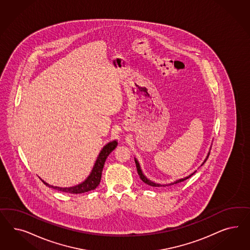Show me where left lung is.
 I'll return each mask as SVG.
<instances>
[{
	"mask_svg": "<svg viewBox=\"0 0 250 250\" xmlns=\"http://www.w3.org/2000/svg\"><path fill=\"white\" fill-rule=\"evenodd\" d=\"M212 147V146H211ZM211 147H210V150H211ZM209 155H210V151L208 152V154H207V156H206V158H205V160H204V162L202 163V165L201 166H203L204 164L205 163V161L207 160L208 159V157H209ZM135 162H136V169H137V173L139 175V177H140V179L145 182V183H146L147 185H150V186H153V187H161V186H163V187H165V186H168V185H173V184H177V183H179V182H184V181H186L187 179H189V177H191L192 175L194 174L195 172H196V170L194 171V172H192L191 174L189 175V176H187V177H185V178H182V179H179V180H177V181H175L174 182H171V183H168V184H159V183H156V182H152L150 181L149 179H147L146 176H145L144 173L142 172V169H141V167H140V164H139V162H138V160L135 158Z\"/></svg>",
	"mask_w": 250,
	"mask_h": 250,
	"instance_id": "obj_1",
	"label": "left lung"
}]
</instances>
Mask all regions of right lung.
Returning <instances> with one entry per match:
<instances>
[{
	"mask_svg": "<svg viewBox=\"0 0 250 250\" xmlns=\"http://www.w3.org/2000/svg\"><path fill=\"white\" fill-rule=\"evenodd\" d=\"M117 144L118 143H117L116 140H113V141L108 142L103 147V149L99 153L97 159L95 160V163H94L93 167L91 169V173L86 178V180L82 183H79L75 186H71V187H58V186L49 185L47 182H44L43 180H42V182H44L45 185L48 186L49 188L58 189V190L64 191V192H68V193H73V194L84 193V192L92 190V189H95L100 184L101 178H102V171H103V168L104 166L106 159L109 156V154L116 147Z\"/></svg>",
	"mask_w": 250,
	"mask_h": 250,
	"instance_id": "add662e5",
	"label": "right lung"
}]
</instances>
